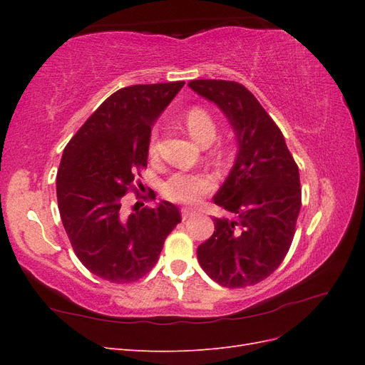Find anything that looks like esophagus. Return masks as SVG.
<instances>
[{"mask_svg": "<svg viewBox=\"0 0 365 365\" xmlns=\"http://www.w3.org/2000/svg\"><path fill=\"white\" fill-rule=\"evenodd\" d=\"M195 213H196V212H195L193 208H190V207H182V208H181V216H182V220L192 217Z\"/></svg>", "mask_w": 365, "mask_h": 365, "instance_id": "obj_1", "label": "esophagus"}]
</instances>
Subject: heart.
Returning <instances> with one entry per match:
<instances>
[{"label": "heart", "mask_w": 365, "mask_h": 365, "mask_svg": "<svg viewBox=\"0 0 365 365\" xmlns=\"http://www.w3.org/2000/svg\"><path fill=\"white\" fill-rule=\"evenodd\" d=\"M184 126L190 137L202 146L212 145L216 138L217 125L212 113L204 106H192L184 115ZM149 153L152 158L158 157V141L152 137ZM215 189V180L207 173L176 172L163 184V195L173 202L195 204L202 196Z\"/></svg>", "instance_id": "heart-1"}]
</instances>
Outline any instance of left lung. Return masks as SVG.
I'll use <instances>...</instances> for the list:
<instances>
[{
    "instance_id": "1",
    "label": "left lung",
    "mask_w": 365,
    "mask_h": 365,
    "mask_svg": "<svg viewBox=\"0 0 365 365\" xmlns=\"http://www.w3.org/2000/svg\"><path fill=\"white\" fill-rule=\"evenodd\" d=\"M192 90L228 118L237 155L213 201L230 216L197 247L201 268L220 286L245 288L280 267L292 244L302 207L300 173L282 130L244 85L192 81Z\"/></svg>"
}]
</instances>
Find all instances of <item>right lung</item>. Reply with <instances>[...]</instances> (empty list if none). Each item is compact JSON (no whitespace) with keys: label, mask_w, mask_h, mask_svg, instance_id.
<instances>
[{"label":"right lung","mask_w":365,"mask_h":365,"mask_svg":"<svg viewBox=\"0 0 365 365\" xmlns=\"http://www.w3.org/2000/svg\"><path fill=\"white\" fill-rule=\"evenodd\" d=\"M184 83L121 88L63 149L56 178L62 224L83 267L103 280L130 283L146 275L181 222L172 202L128 215L121 200L137 190L134 180L148 165L150 129ZM149 197L155 200V193Z\"/></svg>","instance_id":"obj_1"}]
</instances>
